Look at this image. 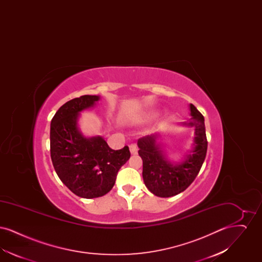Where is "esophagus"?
<instances>
[{
  "label": "esophagus",
  "mask_w": 262,
  "mask_h": 262,
  "mask_svg": "<svg viewBox=\"0 0 262 262\" xmlns=\"http://www.w3.org/2000/svg\"><path fill=\"white\" fill-rule=\"evenodd\" d=\"M129 151H130V153L132 154H137V146L136 144H130L129 145Z\"/></svg>",
  "instance_id": "1"
}]
</instances>
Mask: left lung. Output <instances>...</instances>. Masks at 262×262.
<instances>
[{"mask_svg": "<svg viewBox=\"0 0 262 262\" xmlns=\"http://www.w3.org/2000/svg\"><path fill=\"white\" fill-rule=\"evenodd\" d=\"M188 122L182 125L194 128L192 149L180 162H171L158 142L159 134L141 137L137 141L138 154L143 162L142 178L146 187L156 196L170 198L184 191L196 178L207 151L204 118L189 104Z\"/></svg>", "mask_w": 262, "mask_h": 262, "instance_id": "left-lung-1", "label": "left lung"}]
</instances>
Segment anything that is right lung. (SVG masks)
I'll return each instance as SVG.
<instances>
[{"instance_id":"1","label":"right lung","mask_w":262,"mask_h":262,"mask_svg":"<svg viewBox=\"0 0 262 262\" xmlns=\"http://www.w3.org/2000/svg\"><path fill=\"white\" fill-rule=\"evenodd\" d=\"M97 95L70 100L51 121V159L55 171L77 196L95 199L108 193L121 167L130 157L127 146L113 150L100 136L84 137L78 127L80 113L93 108Z\"/></svg>"}]
</instances>
